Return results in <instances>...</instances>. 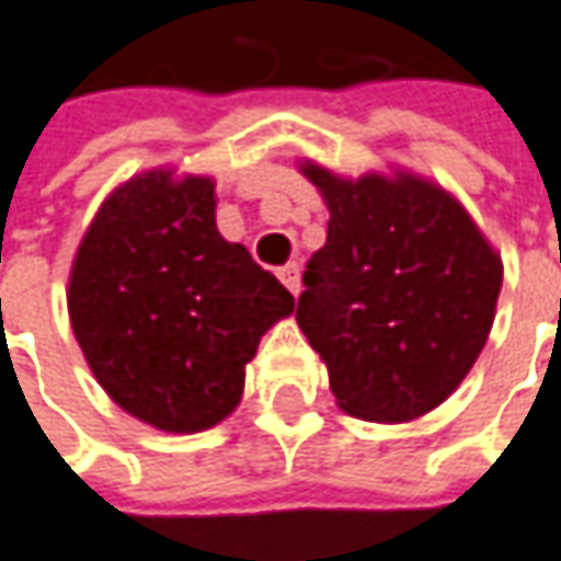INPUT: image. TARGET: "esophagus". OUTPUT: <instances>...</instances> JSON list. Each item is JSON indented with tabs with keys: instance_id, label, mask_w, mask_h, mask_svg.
<instances>
[{
	"instance_id": "obj_1",
	"label": "esophagus",
	"mask_w": 561,
	"mask_h": 561,
	"mask_svg": "<svg viewBox=\"0 0 561 561\" xmlns=\"http://www.w3.org/2000/svg\"><path fill=\"white\" fill-rule=\"evenodd\" d=\"M279 279H282V285H285V288L291 291V295H298V291H301V270H298L295 263L282 266Z\"/></svg>"
}]
</instances>
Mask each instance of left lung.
<instances>
[{
  "label": "left lung",
  "instance_id": "8db88e82",
  "mask_svg": "<svg viewBox=\"0 0 561 561\" xmlns=\"http://www.w3.org/2000/svg\"><path fill=\"white\" fill-rule=\"evenodd\" d=\"M298 171L330 221L298 298V327L336 407L380 425L415 422L470 375L502 291V253L463 203L407 168L343 178Z\"/></svg>",
  "mask_w": 561,
  "mask_h": 561
}]
</instances>
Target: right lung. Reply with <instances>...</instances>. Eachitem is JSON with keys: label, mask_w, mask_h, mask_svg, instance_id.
Wrapping results in <instances>:
<instances>
[{"label": "right lung", "mask_w": 561, "mask_h": 561, "mask_svg": "<svg viewBox=\"0 0 561 561\" xmlns=\"http://www.w3.org/2000/svg\"><path fill=\"white\" fill-rule=\"evenodd\" d=\"M215 181L151 168L107 193L69 270V323L116 407L158 432L238 410L270 327L295 311L273 273L215 225Z\"/></svg>", "instance_id": "right-lung-1"}]
</instances>
